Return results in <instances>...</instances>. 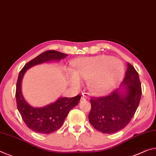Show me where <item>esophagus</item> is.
Masks as SVG:
<instances>
[{"label":"esophagus","mask_w":156,"mask_h":156,"mask_svg":"<svg viewBox=\"0 0 156 156\" xmlns=\"http://www.w3.org/2000/svg\"><path fill=\"white\" fill-rule=\"evenodd\" d=\"M87 99V97H86V96H85V95H83L82 96V97H81V100H86Z\"/></svg>","instance_id":"esophagus-1"}]
</instances>
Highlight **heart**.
<instances>
[{
	"instance_id": "b5f03b06",
	"label": "heart",
	"mask_w": 156,
	"mask_h": 156,
	"mask_svg": "<svg viewBox=\"0 0 156 156\" xmlns=\"http://www.w3.org/2000/svg\"><path fill=\"white\" fill-rule=\"evenodd\" d=\"M123 72L122 62L110 56L99 55L76 60L70 80L73 85L80 84L79 78L90 80V90L96 94H101L112 88L122 78Z\"/></svg>"
}]
</instances>
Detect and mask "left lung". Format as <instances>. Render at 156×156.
Wrapping results in <instances>:
<instances>
[{"instance_id":"obj_1","label":"left lung","mask_w":156,"mask_h":156,"mask_svg":"<svg viewBox=\"0 0 156 156\" xmlns=\"http://www.w3.org/2000/svg\"><path fill=\"white\" fill-rule=\"evenodd\" d=\"M122 85L126 89L124 94L117 89L107 96L91 98L89 121L98 131L117 133L126 126L134 116L142 96V87L139 74L129 62Z\"/></svg>"}]
</instances>
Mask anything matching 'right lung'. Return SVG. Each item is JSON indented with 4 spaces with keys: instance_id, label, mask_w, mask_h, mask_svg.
<instances>
[{
    "instance_id": "1",
    "label": "right lung",
    "mask_w": 156,
    "mask_h": 156,
    "mask_svg": "<svg viewBox=\"0 0 156 156\" xmlns=\"http://www.w3.org/2000/svg\"><path fill=\"white\" fill-rule=\"evenodd\" d=\"M68 56L67 54L49 50L28 62L19 74L16 88L17 108L24 123L30 129L41 134H50L58 130L65 122L71 109L78 104L81 96L73 98H60L55 103L44 108H33L27 103L21 93V81L24 73L32 66L51 60H60Z\"/></svg>"
}]
</instances>
